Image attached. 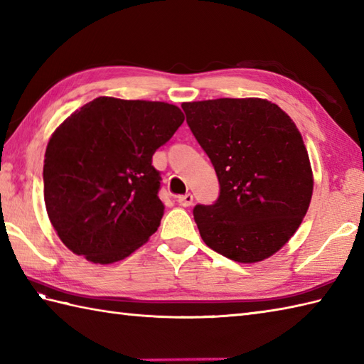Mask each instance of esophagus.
<instances>
[{
    "mask_svg": "<svg viewBox=\"0 0 364 364\" xmlns=\"http://www.w3.org/2000/svg\"><path fill=\"white\" fill-rule=\"evenodd\" d=\"M177 203H179L182 207H190L193 204V195L187 193V195H182L177 198Z\"/></svg>",
    "mask_w": 364,
    "mask_h": 364,
    "instance_id": "34e87169",
    "label": "esophagus"
}]
</instances>
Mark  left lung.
<instances>
[{
    "mask_svg": "<svg viewBox=\"0 0 364 364\" xmlns=\"http://www.w3.org/2000/svg\"><path fill=\"white\" fill-rule=\"evenodd\" d=\"M193 135L220 181L213 205H196L204 243L238 263H257L284 247L313 195L309 152L294 121L262 98L183 102Z\"/></svg>",
    "mask_w": 364,
    "mask_h": 364,
    "instance_id": "8db88e82",
    "label": "left lung"
}]
</instances>
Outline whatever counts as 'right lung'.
I'll list each match as a JSON object with an SVG mask.
<instances>
[{"label": "right lung", "instance_id": "1", "mask_svg": "<svg viewBox=\"0 0 364 364\" xmlns=\"http://www.w3.org/2000/svg\"><path fill=\"white\" fill-rule=\"evenodd\" d=\"M183 119L174 104L100 96L55 129L45 152V205L73 254L115 263L157 230L165 205L152 156Z\"/></svg>", "mask_w": 364, "mask_h": 364}]
</instances>
